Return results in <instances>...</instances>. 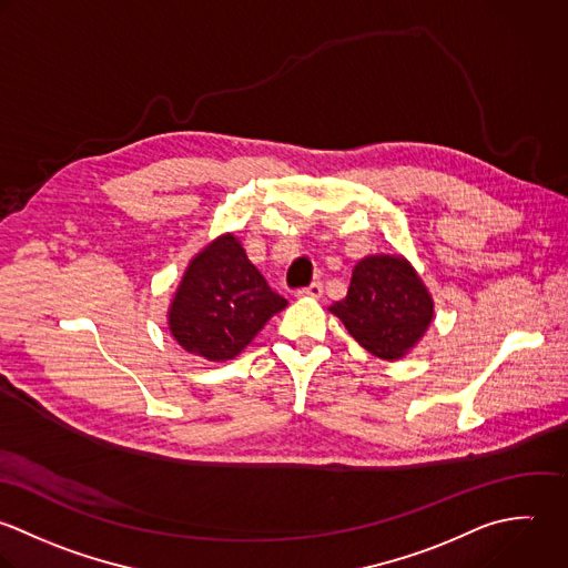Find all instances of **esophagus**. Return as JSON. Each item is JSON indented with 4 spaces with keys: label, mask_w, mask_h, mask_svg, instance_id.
Returning <instances> with one entry per match:
<instances>
[{
    "label": "esophagus",
    "mask_w": 568,
    "mask_h": 568,
    "mask_svg": "<svg viewBox=\"0 0 568 568\" xmlns=\"http://www.w3.org/2000/svg\"><path fill=\"white\" fill-rule=\"evenodd\" d=\"M321 294H323V283H318V281L296 292V296H310V298H321Z\"/></svg>",
    "instance_id": "34e87169"
}]
</instances>
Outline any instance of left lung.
<instances>
[{"label": "left lung", "mask_w": 568, "mask_h": 568, "mask_svg": "<svg viewBox=\"0 0 568 568\" xmlns=\"http://www.w3.org/2000/svg\"><path fill=\"white\" fill-rule=\"evenodd\" d=\"M329 312L369 354L398 361L429 329L434 301L407 258L376 254L356 263L347 296Z\"/></svg>", "instance_id": "left-lung-1"}]
</instances>
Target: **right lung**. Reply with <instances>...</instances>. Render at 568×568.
I'll use <instances>...</instances> for the list:
<instances>
[{
    "label": "right lung",
    "mask_w": 568,
    "mask_h": 568,
    "mask_svg": "<svg viewBox=\"0 0 568 568\" xmlns=\"http://www.w3.org/2000/svg\"><path fill=\"white\" fill-rule=\"evenodd\" d=\"M285 305L250 263L239 239L223 234L190 261L168 325L185 352L221 363L239 356Z\"/></svg>",
    "instance_id": "1"
}]
</instances>
